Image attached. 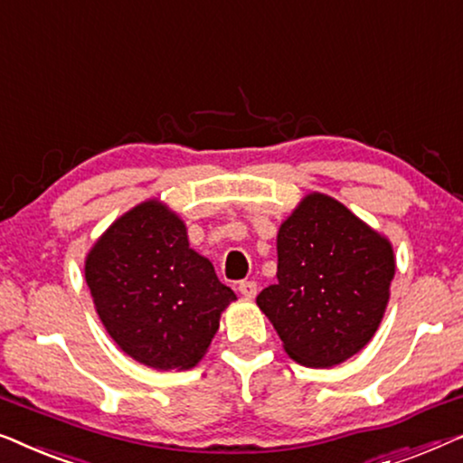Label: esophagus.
<instances>
[{
	"instance_id": "esophagus-1",
	"label": "esophagus",
	"mask_w": 463,
	"mask_h": 463,
	"mask_svg": "<svg viewBox=\"0 0 463 463\" xmlns=\"http://www.w3.org/2000/svg\"><path fill=\"white\" fill-rule=\"evenodd\" d=\"M239 291H241V296H243V298L251 299V298H256V294H258V285H256V281H241Z\"/></svg>"
}]
</instances>
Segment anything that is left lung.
<instances>
[{
    "mask_svg": "<svg viewBox=\"0 0 463 463\" xmlns=\"http://www.w3.org/2000/svg\"><path fill=\"white\" fill-rule=\"evenodd\" d=\"M277 283L256 302L285 353L306 367H335L380 327L394 279L390 241L323 193L299 201L277 234Z\"/></svg>",
    "mask_w": 463,
    "mask_h": 463,
    "instance_id": "left-lung-1",
    "label": "left lung"
}]
</instances>
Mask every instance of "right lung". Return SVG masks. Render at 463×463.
<instances>
[{"mask_svg":"<svg viewBox=\"0 0 463 463\" xmlns=\"http://www.w3.org/2000/svg\"><path fill=\"white\" fill-rule=\"evenodd\" d=\"M96 312L128 356L146 367L191 369L237 299L188 245L186 224L157 199L117 218L86 258Z\"/></svg>","mask_w":463,"mask_h":463,"instance_id":"1","label":"right lung"}]
</instances>
